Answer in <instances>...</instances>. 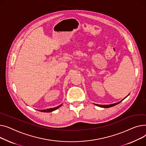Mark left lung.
I'll list each match as a JSON object with an SVG mask.
<instances>
[{"label":"left lung","instance_id":"left-lung-1","mask_svg":"<svg viewBox=\"0 0 146 146\" xmlns=\"http://www.w3.org/2000/svg\"><path fill=\"white\" fill-rule=\"evenodd\" d=\"M126 97H125L123 100H124ZM123 100H121V101H119V102H116V103H114V104H110V105H99V104H95V105L97 106H98V107H102V108H109V107H113V106H114L117 105V104H119V103H120V102H121Z\"/></svg>","mask_w":146,"mask_h":146}]
</instances>
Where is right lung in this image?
Segmentation results:
<instances>
[{"label": "right lung", "mask_w": 146, "mask_h": 146, "mask_svg": "<svg viewBox=\"0 0 146 146\" xmlns=\"http://www.w3.org/2000/svg\"><path fill=\"white\" fill-rule=\"evenodd\" d=\"M62 106V104L59 105V106L58 107H54V108H48V109H46V110H38V111H41V112H44V113H49V112H52V111H55L56 110H57L58 108H59L60 107H61Z\"/></svg>", "instance_id": "add662e5"}]
</instances>
